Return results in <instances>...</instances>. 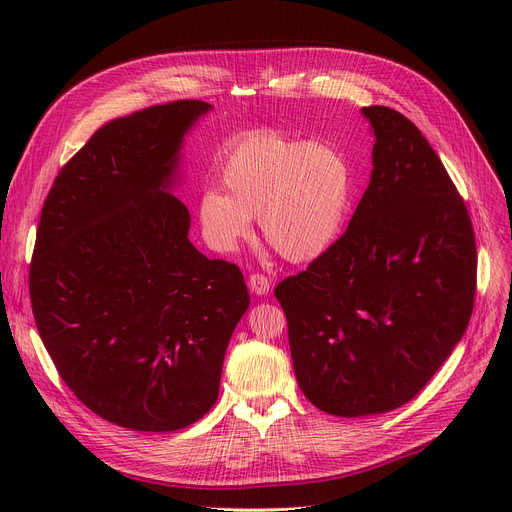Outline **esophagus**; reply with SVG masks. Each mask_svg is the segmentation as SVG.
Wrapping results in <instances>:
<instances>
[{"label":"esophagus","instance_id":"esophagus-1","mask_svg":"<svg viewBox=\"0 0 512 512\" xmlns=\"http://www.w3.org/2000/svg\"><path fill=\"white\" fill-rule=\"evenodd\" d=\"M270 278L263 276V274H251L249 276V288L255 292V294H267L270 292Z\"/></svg>","mask_w":512,"mask_h":512}]
</instances>
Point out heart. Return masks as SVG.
I'll use <instances>...</instances> for the list:
<instances>
[{"instance_id":"b5f03b06","label":"heart","mask_w":512,"mask_h":512,"mask_svg":"<svg viewBox=\"0 0 512 512\" xmlns=\"http://www.w3.org/2000/svg\"><path fill=\"white\" fill-rule=\"evenodd\" d=\"M222 191L199 201L207 245L232 253L251 236V218L282 259L307 263L332 249L353 197V170L330 143H303L278 130H255L222 157Z\"/></svg>"}]
</instances>
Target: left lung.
<instances>
[{
    "label": "left lung",
    "mask_w": 512,
    "mask_h": 512,
    "mask_svg": "<svg viewBox=\"0 0 512 512\" xmlns=\"http://www.w3.org/2000/svg\"><path fill=\"white\" fill-rule=\"evenodd\" d=\"M373 172L351 224L274 294L303 394L338 417L409 402L467 330L477 249L467 205L421 130L384 105Z\"/></svg>",
    "instance_id": "obj_1"
}]
</instances>
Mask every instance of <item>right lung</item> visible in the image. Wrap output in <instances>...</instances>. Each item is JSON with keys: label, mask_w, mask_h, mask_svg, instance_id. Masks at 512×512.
I'll return each instance as SVG.
<instances>
[{"label": "right lung", "mask_w": 512, "mask_h": 512, "mask_svg": "<svg viewBox=\"0 0 512 512\" xmlns=\"http://www.w3.org/2000/svg\"><path fill=\"white\" fill-rule=\"evenodd\" d=\"M209 107L180 99L103 124L41 209L39 336L74 396L134 432H174L215 405L249 307L238 265L193 247L191 215L168 193L184 132Z\"/></svg>", "instance_id": "1"}]
</instances>
